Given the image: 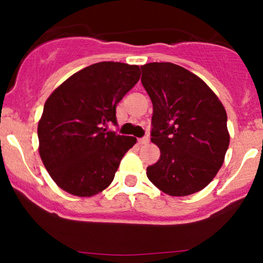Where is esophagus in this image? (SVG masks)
Segmentation results:
<instances>
[{
  "instance_id": "obj_1",
  "label": "esophagus",
  "mask_w": 263,
  "mask_h": 263,
  "mask_svg": "<svg viewBox=\"0 0 263 263\" xmlns=\"http://www.w3.org/2000/svg\"><path fill=\"white\" fill-rule=\"evenodd\" d=\"M148 142H149V138L147 137V136H146V137H142V138H140V140H138V143H140V144H147Z\"/></svg>"
}]
</instances>
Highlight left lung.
Returning a JSON list of instances; mask_svg holds the SVG:
<instances>
[{
    "instance_id": "1",
    "label": "left lung",
    "mask_w": 263,
    "mask_h": 263,
    "mask_svg": "<svg viewBox=\"0 0 263 263\" xmlns=\"http://www.w3.org/2000/svg\"><path fill=\"white\" fill-rule=\"evenodd\" d=\"M142 85L153 104L151 141L161 149L147 177L172 197L204 189L228 151V116L218 96L197 75L173 63L141 66Z\"/></svg>"
}]
</instances>
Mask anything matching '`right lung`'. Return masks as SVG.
<instances>
[{"instance_id":"add662e5","label":"right lung","mask_w":263,"mask_h":263,"mask_svg":"<svg viewBox=\"0 0 263 263\" xmlns=\"http://www.w3.org/2000/svg\"><path fill=\"white\" fill-rule=\"evenodd\" d=\"M140 77L138 65L96 63L71 75L45 101L38 123L39 155L63 190L91 197L112 182L137 140L105 127L117 126V104Z\"/></svg>"}]
</instances>
